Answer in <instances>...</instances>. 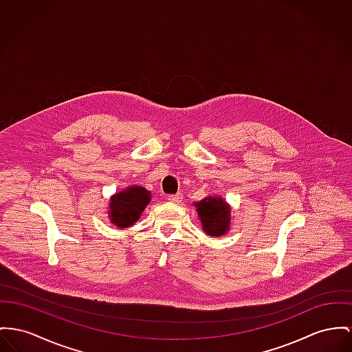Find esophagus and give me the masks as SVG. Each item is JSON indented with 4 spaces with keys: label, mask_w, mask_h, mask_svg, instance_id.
Masks as SVG:
<instances>
[{
    "label": "esophagus",
    "mask_w": 352,
    "mask_h": 352,
    "mask_svg": "<svg viewBox=\"0 0 352 352\" xmlns=\"http://www.w3.org/2000/svg\"><path fill=\"white\" fill-rule=\"evenodd\" d=\"M166 200H168V201H170V203L179 204V203H182V201H183V195H182V193H176V195H169V196L166 197Z\"/></svg>",
    "instance_id": "obj_1"
}]
</instances>
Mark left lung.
<instances>
[{
	"label": "left lung",
	"instance_id": "8db88e82",
	"mask_svg": "<svg viewBox=\"0 0 352 352\" xmlns=\"http://www.w3.org/2000/svg\"><path fill=\"white\" fill-rule=\"evenodd\" d=\"M195 206L206 234L221 236L230 231L231 208L221 197L208 196Z\"/></svg>",
	"mask_w": 352,
	"mask_h": 352
}]
</instances>
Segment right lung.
<instances>
[{"label":"right lung","instance_id":"obj_1","mask_svg":"<svg viewBox=\"0 0 352 352\" xmlns=\"http://www.w3.org/2000/svg\"><path fill=\"white\" fill-rule=\"evenodd\" d=\"M151 201V192L145 188L128 187L109 200V219L118 228L133 226Z\"/></svg>","mask_w":352,"mask_h":352}]
</instances>
